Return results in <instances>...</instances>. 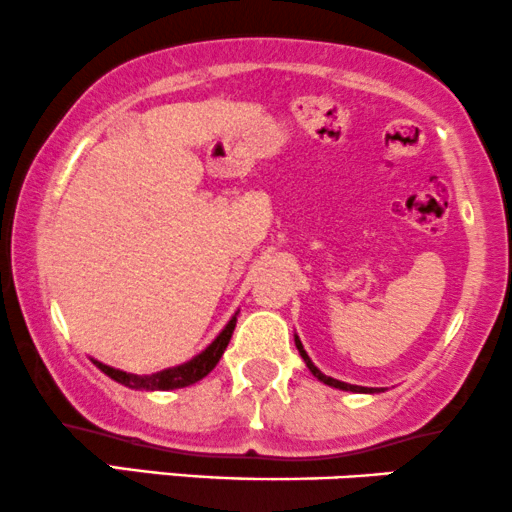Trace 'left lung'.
Returning a JSON list of instances; mask_svg holds the SVG:
<instances>
[{"instance_id":"left-lung-1","label":"left lung","mask_w":512,"mask_h":512,"mask_svg":"<svg viewBox=\"0 0 512 512\" xmlns=\"http://www.w3.org/2000/svg\"><path fill=\"white\" fill-rule=\"evenodd\" d=\"M295 348H298V353H300V357H303L305 360V365H307V369H310L312 374H315V377L322 381V384H326V386H334V389H341V391H353V393H377L379 389H367V386H355V384H346V381H338V379H334V377H326V374H322L319 372V369L315 367V362L310 360V355L305 353V348H303V343H300V338L295 336Z\"/></svg>"}]
</instances>
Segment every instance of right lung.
I'll return each instance as SVG.
<instances>
[{"instance_id":"obj_1","label":"right lung","mask_w":512,"mask_h":512,"mask_svg":"<svg viewBox=\"0 0 512 512\" xmlns=\"http://www.w3.org/2000/svg\"><path fill=\"white\" fill-rule=\"evenodd\" d=\"M236 315L229 319V324L221 329V334L214 338V341L209 343L200 355H195L193 360L183 362V365L178 367L162 369V372H155V374H131V372H121V369L104 365V362H97V360L92 362H95V367L102 369L107 377H112L114 381H119V384L128 386V389H138V391L183 389V386H190L195 384V381H200L202 377H207V374L217 367V362L221 360V355H224L226 346H229L233 329H236Z\"/></svg>"}]
</instances>
